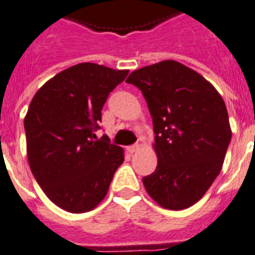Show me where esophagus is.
I'll return each instance as SVG.
<instances>
[{
  "instance_id": "obj_1",
  "label": "esophagus",
  "mask_w": 255,
  "mask_h": 255,
  "mask_svg": "<svg viewBox=\"0 0 255 255\" xmlns=\"http://www.w3.org/2000/svg\"><path fill=\"white\" fill-rule=\"evenodd\" d=\"M138 149H140V145H138V144H134V145H129V146H127V152L128 153H136L138 150Z\"/></svg>"
}]
</instances>
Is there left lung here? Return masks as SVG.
<instances>
[{
	"label": "left lung",
	"instance_id": "8db88e82",
	"mask_svg": "<svg viewBox=\"0 0 255 255\" xmlns=\"http://www.w3.org/2000/svg\"><path fill=\"white\" fill-rule=\"evenodd\" d=\"M141 90L153 119L154 173L146 192L166 210L195 204L220 173L232 138L224 99L206 78L174 60L140 68L126 80Z\"/></svg>",
	"mask_w": 255,
	"mask_h": 255
}]
</instances>
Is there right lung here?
Here are the masks:
<instances>
[{
  "label": "right lung",
  "mask_w": 255,
  "mask_h": 255,
  "mask_svg": "<svg viewBox=\"0 0 255 255\" xmlns=\"http://www.w3.org/2000/svg\"><path fill=\"white\" fill-rule=\"evenodd\" d=\"M129 70L81 63L39 89L24 117L27 158L35 179L56 206L92 211L109 191L124 150L94 131L109 94Z\"/></svg>",
  "instance_id": "1"
}]
</instances>
